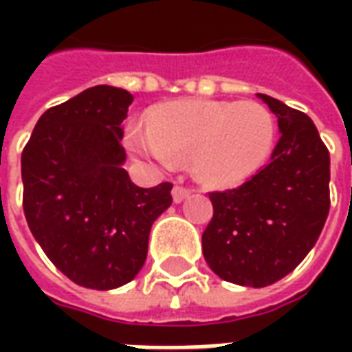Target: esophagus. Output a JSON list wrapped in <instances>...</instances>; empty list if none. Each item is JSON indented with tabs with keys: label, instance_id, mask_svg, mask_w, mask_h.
<instances>
[{
	"label": "esophagus",
	"instance_id": "34e87169",
	"mask_svg": "<svg viewBox=\"0 0 352 352\" xmlns=\"http://www.w3.org/2000/svg\"><path fill=\"white\" fill-rule=\"evenodd\" d=\"M188 194H190V190H188V188H184V186H173V190H171V196H173V201H175V204L184 201Z\"/></svg>",
	"mask_w": 352,
	"mask_h": 352
}]
</instances>
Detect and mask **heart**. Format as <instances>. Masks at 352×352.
Segmentation results:
<instances>
[{
	"label": "heart",
	"mask_w": 352,
	"mask_h": 352,
	"mask_svg": "<svg viewBox=\"0 0 352 352\" xmlns=\"http://www.w3.org/2000/svg\"><path fill=\"white\" fill-rule=\"evenodd\" d=\"M275 118L258 101L179 100L162 103L148 126H131L126 146L162 168L192 160L198 179L236 186L264 168L275 143Z\"/></svg>",
	"instance_id": "obj_1"
}]
</instances>
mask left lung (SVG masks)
<instances>
[{
	"mask_svg": "<svg viewBox=\"0 0 352 352\" xmlns=\"http://www.w3.org/2000/svg\"><path fill=\"white\" fill-rule=\"evenodd\" d=\"M277 116L272 160L234 190L211 192L204 256L221 279L262 288L283 279L315 247L330 209V154L309 116L272 96Z\"/></svg>",
	"mask_w": 352,
	"mask_h": 352,
	"instance_id": "left-lung-1",
	"label": "left lung"
}]
</instances>
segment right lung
I'll list each match as a JSON object with an SVG mask.
<instances>
[{"label": "right lung", "instance_id": "1", "mask_svg": "<svg viewBox=\"0 0 352 352\" xmlns=\"http://www.w3.org/2000/svg\"><path fill=\"white\" fill-rule=\"evenodd\" d=\"M128 90L88 88L47 109L22 153L24 214L35 241L67 279L111 290L143 267L153 222L171 183H131L120 139Z\"/></svg>", "mask_w": 352, "mask_h": 352}]
</instances>
